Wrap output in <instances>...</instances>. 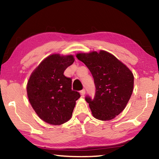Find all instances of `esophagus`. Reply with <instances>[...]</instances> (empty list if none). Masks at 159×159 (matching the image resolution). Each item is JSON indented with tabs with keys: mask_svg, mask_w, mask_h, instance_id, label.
<instances>
[{
	"mask_svg": "<svg viewBox=\"0 0 159 159\" xmlns=\"http://www.w3.org/2000/svg\"><path fill=\"white\" fill-rule=\"evenodd\" d=\"M80 95H81L82 97L83 96H84L85 95V90H80Z\"/></svg>",
	"mask_w": 159,
	"mask_h": 159,
	"instance_id": "obj_1",
	"label": "esophagus"
}]
</instances>
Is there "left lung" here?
I'll return each instance as SVG.
<instances>
[{"instance_id": "obj_1", "label": "left lung", "mask_w": 159, "mask_h": 159, "mask_svg": "<svg viewBox=\"0 0 159 159\" xmlns=\"http://www.w3.org/2000/svg\"><path fill=\"white\" fill-rule=\"evenodd\" d=\"M93 75L96 92L93 99L85 97L97 119L109 120L125 108L133 90L134 76L124 64L107 51L78 53Z\"/></svg>"}]
</instances>
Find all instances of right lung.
<instances>
[{
	"label": "right lung",
	"mask_w": 159,
	"mask_h": 159,
	"mask_svg": "<svg viewBox=\"0 0 159 159\" xmlns=\"http://www.w3.org/2000/svg\"><path fill=\"white\" fill-rule=\"evenodd\" d=\"M74 61L73 55L52 54L32 72L26 85L29 102L43 121L61 125L71 118L80 95L71 89V79L64 75Z\"/></svg>",
	"instance_id": "obj_1"
}]
</instances>
